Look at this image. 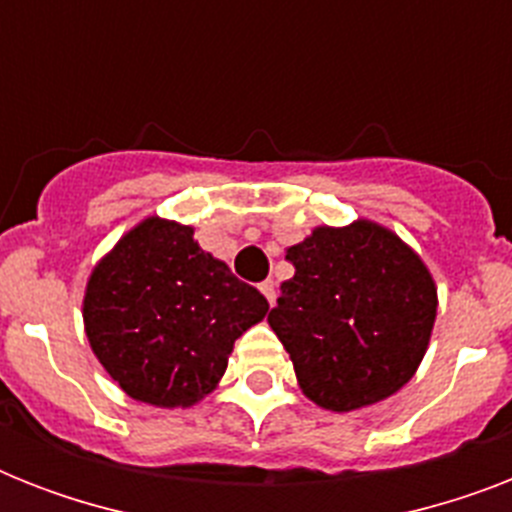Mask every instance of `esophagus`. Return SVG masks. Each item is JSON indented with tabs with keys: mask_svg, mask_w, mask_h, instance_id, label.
<instances>
[{
	"mask_svg": "<svg viewBox=\"0 0 512 512\" xmlns=\"http://www.w3.org/2000/svg\"><path fill=\"white\" fill-rule=\"evenodd\" d=\"M260 292H263V297L268 300V305L276 303V284H273V281H263V284H260Z\"/></svg>",
	"mask_w": 512,
	"mask_h": 512,
	"instance_id": "1",
	"label": "esophagus"
}]
</instances>
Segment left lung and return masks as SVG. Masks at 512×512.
Wrapping results in <instances>:
<instances>
[{"label": "left lung", "mask_w": 512, "mask_h": 512, "mask_svg": "<svg viewBox=\"0 0 512 512\" xmlns=\"http://www.w3.org/2000/svg\"><path fill=\"white\" fill-rule=\"evenodd\" d=\"M295 276L281 284L268 324L313 404L353 412L401 390L436 324V281L396 233L356 220L319 225L287 249Z\"/></svg>", "instance_id": "1"}]
</instances>
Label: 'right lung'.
<instances>
[{"mask_svg":"<svg viewBox=\"0 0 512 512\" xmlns=\"http://www.w3.org/2000/svg\"><path fill=\"white\" fill-rule=\"evenodd\" d=\"M268 300L193 241L191 225L146 217L90 273L84 332L119 388L143 404L193 406L217 388L233 342Z\"/></svg>","mask_w":512,"mask_h":512,"instance_id":"1","label":"right lung"}]
</instances>
